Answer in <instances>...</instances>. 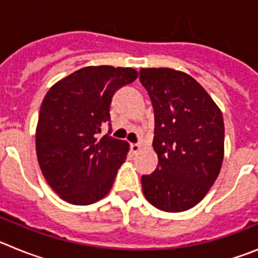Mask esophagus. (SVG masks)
Wrapping results in <instances>:
<instances>
[{
    "mask_svg": "<svg viewBox=\"0 0 258 258\" xmlns=\"http://www.w3.org/2000/svg\"><path fill=\"white\" fill-rule=\"evenodd\" d=\"M141 150V146L138 143H131V151L133 154H137V152H140Z\"/></svg>",
    "mask_w": 258,
    "mask_h": 258,
    "instance_id": "obj_1",
    "label": "esophagus"
}]
</instances>
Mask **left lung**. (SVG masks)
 Returning a JSON list of instances; mask_svg holds the SVG:
<instances>
[{
    "mask_svg": "<svg viewBox=\"0 0 258 258\" xmlns=\"http://www.w3.org/2000/svg\"><path fill=\"white\" fill-rule=\"evenodd\" d=\"M140 81L155 113L159 163L142 175L146 199L157 209L183 212L206 197L223 160L222 112L197 80L172 68H142Z\"/></svg>",
    "mask_w": 258,
    "mask_h": 258,
    "instance_id": "left-lung-1",
    "label": "left lung"
}]
</instances>
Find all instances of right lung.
<instances>
[{
  "label": "right lung",
  "mask_w": 258,
  "mask_h": 258,
  "mask_svg": "<svg viewBox=\"0 0 258 258\" xmlns=\"http://www.w3.org/2000/svg\"><path fill=\"white\" fill-rule=\"evenodd\" d=\"M137 76L133 68L85 67L58 81L45 95L36 151L45 179L66 202L93 204L112 187L129 143L109 136V104L116 90ZM106 123L110 131L101 137Z\"/></svg>",
  "instance_id": "1"
}]
</instances>
